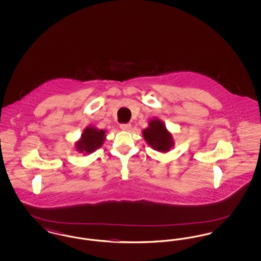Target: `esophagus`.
Here are the masks:
<instances>
[{"label":"esophagus","mask_w":261,"mask_h":261,"mask_svg":"<svg viewBox=\"0 0 261 261\" xmlns=\"http://www.w3.org/2000/svg\"><path fill=\"white\" fill-rule=\"evenodd\" d=\"M119 127L122 129V130H124V131H128L130 128H131V124L130 123H123V124L119 125Z\"/></svg>","instance_id":"1"}]
</instances>
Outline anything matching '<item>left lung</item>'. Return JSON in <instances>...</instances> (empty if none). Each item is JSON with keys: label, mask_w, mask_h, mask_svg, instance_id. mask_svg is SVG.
I'll return each instance as SVG.
<instances>
[{"label": "left lung", "mask_w": 261, "mask_h": 261, "mask_svg": "<svg viewBox=\"0 0 261 261\" xmlns=\"http://www.w3.org/2000/svg\"><path fill=\"white\" fill-rule=\"evenodd\" d=\"M142 133L148 145L155 150L167 152L173 147L171 133L168 132L164 123L158 118L151 119L149 122V127L143 130Z\"/></svg>", "instance_id": "8db88e82"}]
</instances>
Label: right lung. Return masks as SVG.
<instances>
[{
  "instance_id": "right-lung-1",
  "label": "right lung",
  "mask_w": 261,
  "mask_h": 261,
  "mask_svg": "<svg viewBox=\"0 0 261 261\" xmlns=\"http://www.w3.org/2000/svg\"><path fill=\"white\" fill-rule=\"evenodd\" d=\"M106 131L99 130L95 127H86L79 141L76 142V149L84 154H89L99 149L105 140Z\"/></svg>"
}]
</instances>
